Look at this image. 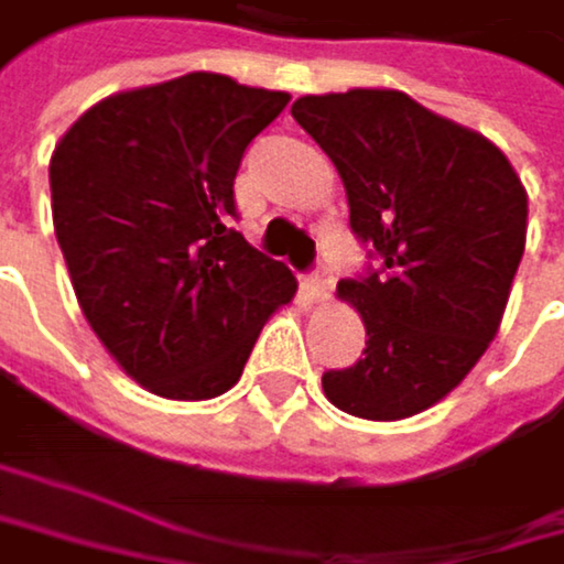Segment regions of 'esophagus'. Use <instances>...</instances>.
I'll list each match as a JSON object with an SVG mask.
<instances>
[{
	"mask_svg": "<svg viewBox=\"0 0 564 564\" xmlns=\"http://www.w3.org/2000/svg\"><path fill=\"white\" fill-rule=\"evenodd\" d=\"M332 273L328 270H314V273H307L304 280H301V291L311 297V301H328L332 297Z\"/></svg>",
	"mask_w": 564,
	"mask_h": 564,
	"instance_id": "obj_1",
	"label": "esophagus"
}]
</instances>
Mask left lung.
I'll return each instance as SVG.
<instances>
[{
	"label": "left lung",
	"mask_w": 564,
	"mask_h": 564,
	"mask_svg": "<svg viewBox=\"0 0 564 564\" xmlns=\"http://www.w3.org/2000/svg\"><path fill=\"white\" fill-rule=\"evenodd\" d=\"M294 121L345 182L351 229L379 273L338 280L365 324V358L321 386L358 420H409L457 389L494 341L528 236V192L480 131L402 90L307 94Z\"/></svg>",
	"instance_id": "left-lung-1"
}]
</instances>
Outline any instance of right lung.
<instances>
[{"label":"right lung","instance_id":"1","mask_svg":"<svg viewBox=\"0 0 564 564\" xmlns=\"http://www.w3.org/2000/svg\"><path fill=\"white\" fill-rule=\"evenodd\" d=\"M291 94L185 74L97 100L50 159L53 229L90 332L162 399H216L294 273L253 250L232 178Z\"/></svg>","mask_w":564,"mask_h":564}]
</instances>
